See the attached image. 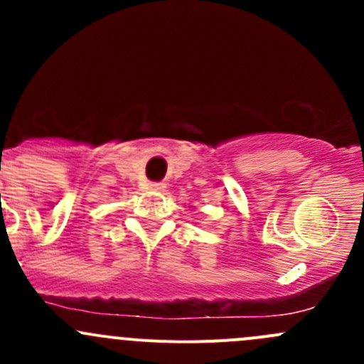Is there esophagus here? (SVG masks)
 Segmentation results:
<instances>
[{"instance_id":"1","label":"esophagus","mask_w":364,"mask_h":364,"mask_svg":"<svg viewBox=\"0 0 364 364\" xmlns=\"http://www.w3.org/2000/svg\"><path fill=\"white\" fill-rule=\"evenodd\" d=\"M148 188L151 190V192H164L165 185H164V183H149Z\"/></svg>"}]
</instances>
